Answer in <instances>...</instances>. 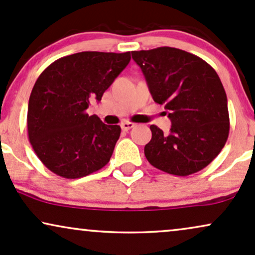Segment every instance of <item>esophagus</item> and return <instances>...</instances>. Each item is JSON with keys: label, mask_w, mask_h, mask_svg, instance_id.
Instances as JSON below:
<instances>
[{"label": "esophagus", "mask_w": 255, "mask_h": 255, "mask_svg": "<svg viewBox=\"0 0 255 255\" xmlns=\"http://www.w3.org/2000/svg\"><path fill=\"white\" fill-rule=\"evenodd\" d=\"M134 126H135V124H133V122L126 121V122H124V124L121 125V128H122V129H124V130L127 131V130H129L130 128H133Z\"/></svg>", "instance_id": "esophagus-1"}]
</instances>
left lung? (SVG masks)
Returning a JSON list of instances; mask_svg holds the SVG:
<instances>
[{
    "label": "left lung",
    "instance_id": "8db88e82",
    "mask_svg": "<svg viewBox=\"0 0 255 255\" xmlns=\"http://www.w3.org/2000/svg\"><path fill=\"white\" fill-rule=\"evenodd\" d=\"M155 103L165 104L172 126L164 134L152 125L145 155L152 166L174 176L203 170L229 135L227 95L207 61L174 47L133 51Z\"/></svg>",
    "mask_w": 255,
    "mask_h": 255
}]
</instances>
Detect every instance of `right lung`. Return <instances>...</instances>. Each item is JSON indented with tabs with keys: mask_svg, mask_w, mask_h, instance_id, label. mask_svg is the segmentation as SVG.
Returning <instances> with one entry per match:
<instances>
[{
	"mask_svg": "<svg viewBox=\"0 0 255 255\" xmlns=\"http://www.w3.org/2000/svg\"><path fill=\"white\" fill-rule=\"evenodd\" d=\"M130 52H79L47 66L29 96L28 139L48 170L67 179L96 172L110 160L121 134L118 125H104L89 116L91 100L124 71Z\"/></svg>",
	"mask_w": 255,
	"mask_h": 255,
	"instance_id": "obj_1",
	"label": "right lung"
}]
</instances>
